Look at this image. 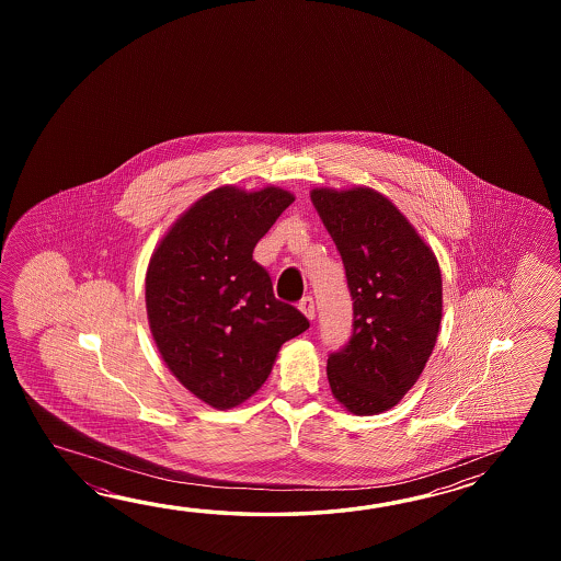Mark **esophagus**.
I'll list each match as a JSON object with an SVG mask.
<instances>
[{
  "instance_id": "obj_1",
  "label": "esophagus",
  "mask_w": 561,
  "mask_h": 561,
  "mask_svg": "<svg viewBox=\"0 0 561 561\" xmlns=\"http://www.w3.org/2000/svg\"><path fill=\"white\" fill-rule=\"evenodd\" d=\"M298 309L302 310V314L312 321L314 319V300L310 297H305L300 300V305H298Z\"/></svg>"
}]
</instances>
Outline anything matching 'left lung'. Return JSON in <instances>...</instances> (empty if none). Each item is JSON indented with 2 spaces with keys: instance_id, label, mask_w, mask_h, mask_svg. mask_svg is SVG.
Listing matches in <instances>:
<instances>
[{
  "instance_id": "1",
  "label": "left lung",
  "mask_w": 561,
  "mask_h": 561,
  "mask_svg": "<svg viewBox=\"0 0 561 561\" xmlns=\"http://www.w3.org/2000/svg\"><path fill=\"white\" fill-rule=\"evenodd\" d=\"M310 201L343 259L353 336L327 360L333 397L355 415L397 405L437 343L442 268L435 252L385 194L369 186L312 188Z\"/></svg>"
}]
</instances>
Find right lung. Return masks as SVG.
<instances>
[{
	"instance_id": "right-lung-1",
	"label": "right lung",
	"mask_w": 561,
	"mask_h": 561,
	"mask_svg": "<svg viewBox=\"0 0 561 561\" xmlns=\"http://www.w3.org/2000/svg\"><path fill=\"white\" fill-rule=\"evenodd\" d=\"M293 201L278 186H220L182 213L150 256L146 312L158 353L196 399L220 411L251 399L283 343L309 329L252 261Z\"/></svg>"
}]
</instances>
